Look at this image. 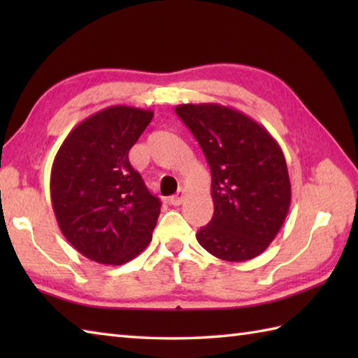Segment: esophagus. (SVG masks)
<instances>
[{
  "label": "esophagus",
  "mask_w": 358,
  "mask_h": 358,
  "mask_svg": "<svg viewBox=\"0 0 358 358\" xmlns=\"http://www.w3.org/2000/svg\"><path fill=\"white\" fill-rule=\"evenodd\" d=\"M185 201V192L183 191H178L175 195H172L169 199V204H172V206H180L181 203Z\"/></svg>",
  "instance_id": "obj_1"
}]
</instances>
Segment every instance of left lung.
<instances>
[{"label":"left lung","mask_w":358,"mask_h":358,"mask_svg":"<svg viewBox=\"0 0 358 358\" xmlns=\"http://www.w3.org/2000/svg\"><path fill=\"white\" fill-rule=\"evenodd\" d=\"M175 112L200 143L212 175L214 217L196 240L226 262L258 257L275 238L291 204L278 143L257 121L222 104H180Z\"/></svg>","instance_id":"1"}]
</instances>
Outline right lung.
Listing matches in <instances>:
<instances>
[{"label":"right lung","mask_w":358,"mask_h":358,"mask_svg":"<svg viewBox=\"0 0 358 358\" xmlns=\"http://www.w3.org/2000/svg\"><path fill=\"white\" fill-rule=\"evenodd\" d=\"M154 112L110 106L73 129L53 159L50 199L66 240L101 264L131 262L152 240L162 203L129 162Z\"/></svg>","instance_id":"right-lung-1"}]
</instances>
